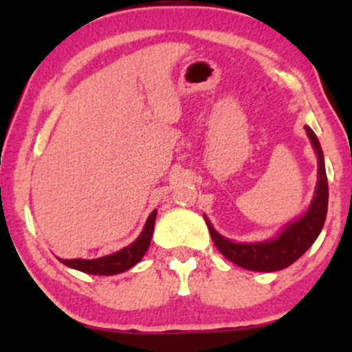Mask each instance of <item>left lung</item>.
Instances as JSON below:
<instances>
[{"label":"left lung","instance_id":"obj_1","mask_svg":"<svg viewBox=\"0 0 352 352\" xmlns=\"http://www.w3.org/2000/svg\"><path fill=\"white\" fill-rule=\"evenodd\" d=\"M305 129L318 155L316 192H314L313 201H311L305 215L286 225L276 238L261 241V243H235V241L227 240L215 232V228L210 225L208 218L205 217L208 232L218 252L241 268L252 270V272H278V270L288 268L316 241L322 227H324L329 195L324 155H322V148L319 145L316 134L308 125Z\"/></svg>","mask_w":352,"mask_h":352}]
</instances>
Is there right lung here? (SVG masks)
<instances>
[{
  "mask_svg": "<svg viewBox=\"0 0 352 352\" xmlns=\"http://www.w3.org/2000/svg\"><path fill=\"white\" fill-rule=\"evenodd\" d=\"M155 217L157 210L148 215L147 221H145V227L140 233L139 238L125 248L119 250V252L107 254V256L96 258V260H82V258H76V260H59L60 263H64L69 268L79 270L87 274H100V276H109V274H117L127 272L129 268L139 263L142 260V256L147 252L148 245H151L152 233H153V225H155Z\"/></svg>",
  "mask_w": 352,
  "mask_h": 352,
  "instance_id": "right-lung-1",
  "label": "right lung"
}]
</instances>
